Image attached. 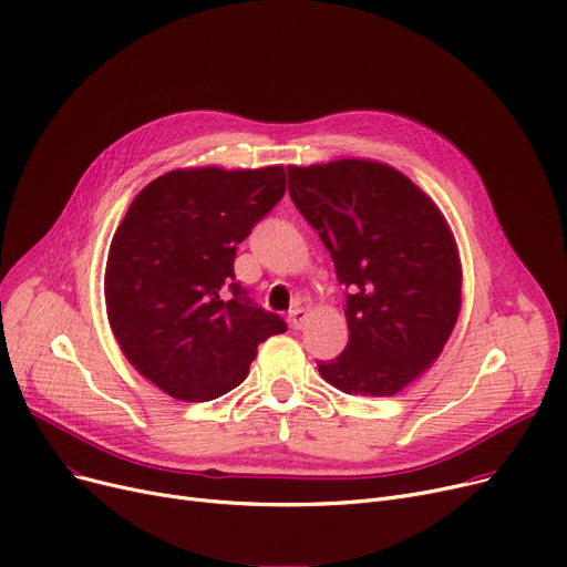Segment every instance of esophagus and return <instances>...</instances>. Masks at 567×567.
Returning <instances> with one entry per match:
<instances>
[{
    "instance_id": "1",
    "label": "esophagus",
    "mask_w": 567,
    "mask_h": 567,
    "mask_svg": "<svg viewBox=\"0 0 567 567\" xmlns=\"http://www.w3.org/2000/svg\"><path fill=\"white\" fill-rule=\"evenodd\" d=\"M306 322H308V310H303V308L291 310V312H289V317H287V324H289V329H293V331L303 329V327H306Z\"/></svg>"
}]
</instances>
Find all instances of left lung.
<instances>
[{"label":"left lung","mask_w":567,"mask_h":567,"mask_svg":"<svg viewBox=\"0 0 567 567\" xmlns=\"http://www.w3.org/2000/svg\"><path fill=\"white\" fill-rule=\"evenodd\" d=\"M289 194L336 264L350 342L319 375L342 393L393 396L445 350L461 312L456 238L426 192L375 159L287 166Z\"/></svg>","instance_id":"1"}]
</instances>
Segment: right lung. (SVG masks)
<instances>
[{"instance_id": "obj_1", "label": "right lung", "mask_w": 567, "mask_h": 567, "mask_svg": "<svg viewBox=\"0 0 567 567\" xmlns=\"http://www.w3.org/2000/svg\"><path fill=\"white\" fill-rule=\"evenodd\" d=\"M282 194L274 164L176 168L134 196L109 248L106 315L122 354L168 396H223L248 378L259 342L287 331L234 282L238 243Z\"/></svg>"}]
</instances>
